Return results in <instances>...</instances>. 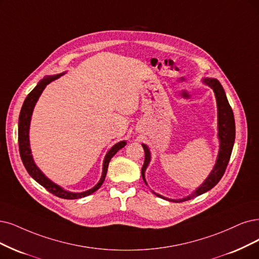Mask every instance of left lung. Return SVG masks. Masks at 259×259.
<instances>
[{"mask_svg": "<svg viewBox=\"0 0 259 259\" xmlns=\"http://www.w3.org/2000/svg\"><path fill=\"white\" fill-rule=\"evenodd\" d=\"M204 82L209 85L215 94V98H217V104H218V124H219V139H220V150H219V156L217 163L212 169L211 173L208 176V178L205 180V183L200 186L198 189H196L194 192L181 199H169L166 197L161 196L157 193H155L157 196L164 198L167 200H170V202H175V203H181L185 202V200H189L191 198H194L200 194H203L210 189H212L221 178L223 177L228 161L231 159V155L233 151L234 147V143H235V136H236V127H235V118H234V113L231 108V105L228 103V100L226 98L225 92L222 88V85L220 84V82L215 79H205ZM143 148H144L145 151V161L144 164H143L142 167V177L145 181V169L150 161V152L149 149L146 145L143 144ZM146 184V181H145ZM147 185V184H146Z\"/></svg>", "mask_w": 259, "mask_h": 259, "instance_id": "1", "label": "left lung"}]
</instances>
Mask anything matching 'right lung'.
Returning <instances> with one entry per match:
<instances>
[{
  "label": "right lung",
  "instance_id": "obj_1",
  "mask_svg": "<svg viewBox=\"0 0 259 259\" xmlns=\"http://www.w3.org/2000/svg\"><path fill=\"white\" fill-rule=\"evenodd\" d=\"M61 74H56V75H50L47 76L44 80H41L39 83L36 85V88L27 95V97L25 98L23 105L21 108L20 115H19V124H18V142H19V151H20V157L23 162V165L26 168L27 173L31 175L32 178H34L38 184L41 185L44 188H46L50 193L53 195L65 198V199H76V198H81L85 197L92 193H94L95 191H97L101 185L103 184L105 175H107L108 171V166L110 163V160L112 157L116 154V152L121 149L124 145H126V142L121 141L117 144H115L109 151L108 154L105 155L104 161H103V170H102V176L99 180V183L96 185L93 189L85 191V192L82 193H71L68 192V191L63 190L60 186L55 185L54 183L50 179H48L41 171L40 169L36 166L34 163L32 155H31V148H30V141H28V129H30V121H31V116L33 113V109L35 107V104L39 98L40 94L42 91L46 89V86L52 82L53 80L60 78Z\"/></svg>",
  "mask_w": 259,
  "mask_h": 259
}]
</instances>
